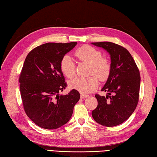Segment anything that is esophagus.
<instances>
[{
  "mask_svg": "<svg viewBox=\"0 0 157 157\" xmlns=\"http://www.w3.org/2000/svg\"><path fill=\"white\" fill-rule=\"evenodd\" d=\"M87 97H88V96H87V95L84 94H81V98H86Z\"/></svg>",
  "mask_w": 157,
  "mask_h": 157,
  "instance_id": "obj_1",
  "label": "esophagus"
}]
</instances>
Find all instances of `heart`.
<instances>
[{"mask_svg": "<svg viewBox=\"0 0 157 157\" xmlns=\"http://www.w3.org/2000/svg\"><path fill=\"white\" fill-rule=\"evenodd\" d=\"M75 56L83 63L90 64L89 75L87 78H76L70 82V86L78 90L83 94H88L98 87V80L105 81L108 78L111 70L109 60L102 56L101 52L93 47L83 45L75 51ZM60 70L69 78H72L76 75V65L68 55H65L60 63ZM96 76L97 77H95Z\"/></svg>", "mask_w": 157, "mask_h": 157, "instance_id": "b5f03b06", "label": "heart"}]
</instances>
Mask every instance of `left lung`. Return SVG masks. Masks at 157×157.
<instances>
[{
  "label": "left lung",
  "mask_w": 157,
  "mask_h": 157,
  "mask_svg": "<svg viewBox=\"0 0 157 157\" xmlns=\"http://www.w3.org/2000/svg\"><path fill=\"white\" fill-rule=\"evenodd\" d=\"M92 44L105 49L111 59L110 73L101 90L108 93L106 97L95 95L98 105L92 115L99 124L113 127L125 121L135 110L141 83L139 70L130 52L123 47L111 42Z\"/></svg>",
  "instance_id": "left-lung-1"
}]
</instances>
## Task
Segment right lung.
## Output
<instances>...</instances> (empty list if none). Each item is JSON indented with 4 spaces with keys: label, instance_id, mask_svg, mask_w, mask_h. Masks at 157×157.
<instances>
[{
    "label": "right lung",
    "instance_id": "obj_1",
    "mask_svg": "<svg viewBox=\"0 0 157 157\" xmlns=\"http://www.w3.org/2000/svg\"><path fill=\"white\" fill-rule=\"evenodd\" d=\"M76 42L48 43L38 46L27 54L19 76L24 110L36 125L54 130L67 123L80 94L73 89L60 95L67 87L60 70L63 56Z\"/></svg>",
    "mask_w": 157,
    "mask_h": 157
}]
</instances>
